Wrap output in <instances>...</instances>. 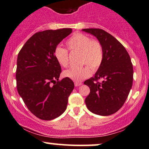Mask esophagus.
<instances>
[{
	"mask_svg": "<svg viewBox=\"0 0 149 149\" xmlns=\"http://www.w3.org/2000/svg\"><path fill=\"white\" fill-rule=\"evenodd\" d=\"M81 82H78V81H75L74 82V86L76 87H77V86H81Z\"/></svg>",
	"mask_w": 149,
	"mask_h": 149,
	"instance_id": "1",
	"label": "esophagus"
}]
</instances>
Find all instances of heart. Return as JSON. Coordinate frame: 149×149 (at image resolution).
Wrapping results in <instances>:
<instances>
[{"mask_svg": "<svg viewBox=\"0 0 149 149\" xmlns=\"http://www.w3.org/2000/svg\"><path fill=\"white\" fill-rule=\"evenodd\" d=\"M66 45L71 52L78 51L80 52V62L85 65L65 70L63 72L65 77L79 82L88 77L91 74L89 66L93 70H96L100 67L104 54L102 47L99 41L91 40L87 35L78 33H75L68 40ZM54 56L61 66L67 67L69 63V54L67 49L61 47H57L54 50Z\"/></svg>", "mask_w": 149, "mask_h": 149, "instance_id": "b5f03b06", "label": "heart"}]
</instances>
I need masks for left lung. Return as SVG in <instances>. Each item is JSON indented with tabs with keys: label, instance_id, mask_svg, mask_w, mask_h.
<instances>
[{
	"label": "left lung",
	"instance_id": "obj_1",
	"mask_svg": "<svg viewBox=\"0 0 149 149\" xmlns=\"http://www.w3.org/2000/svg\"><path fill=\"white\" fill-rule=\"evenodd\" d=\"M82 31L97 38L104 54L102 63L95 77L84 81L91 91L85 99L86 104L92 113L109 116L122 107L132 88L133 67L130 57L121 43L104 30ZM100 79L102 82L98 81Z\"/></svg>",
	"mask_w": 149,
	"mask_h": 149
}]
</instances>
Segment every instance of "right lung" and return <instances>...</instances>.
I'll list each match as a JSON object with an SVG mask.
<instances>
[{"mask_svg":"<svg viewBox=\"0 0 149 149\" xmlns=\"http://www.w3.org/2000/svg\"><path fill=\"white\" fill-rule=\"evenodd\" d=\"M71 33V29H63L35 33L17 56V91L30 111L42 120L61 116L74 89L70 79L58 80L61 67L54 56L57 45Z\"/></svg>","mask_w":149,"mask_h":149,"instance_id":"right-lung-1","label":"right lung"}]
</instances>
